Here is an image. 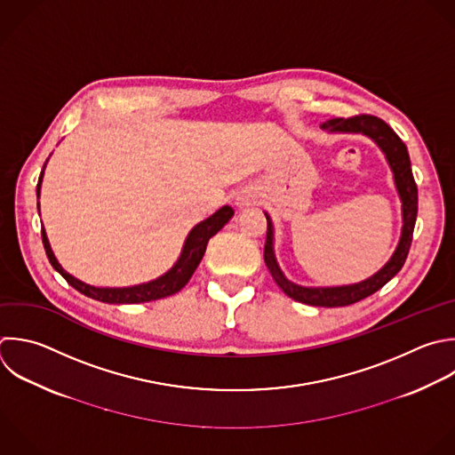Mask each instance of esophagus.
Listing matches in <instances>:
<instances>
[{"label": "esophagus", "instance_id": "obj_1", "mask_svg": "<svg viewBox=\"0 0 455 455\" xmlns=\"http://www.w3.org/2000/svg\"><path fill=\"white\" fill-rule=\"evenodd\" d=\"M235 204L238 210H243V208H249L251 204H254V196L251 192H242L238 194V197L235 199Z\"/></svg>", "mask_w": 455, "mask_h": 455}]
</instances>
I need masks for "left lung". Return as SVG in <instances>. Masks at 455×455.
<instances>
[{
	"mask_svg": "<svg viewBox=\"0 0 455 455\" xmlns=\"http://www.w3.org/2000/svg\"><path fill=\"white\" fill-rule=\"evenodd\" d=\"M327 133H359L368 139H371L377 148L384 153L386 162L393 172V181L395 188L398 192L400 203H402V233L398 245L391 258L386 261L382 268H379L373 275L366 277L364 281L354 283V284H341V286H302L293 281H290L274 252V224L268 213L267 217V242H265V265L270 270L274 281L277 286L293 300L309 304V306H320V307H339V306H348L354 304L377 290H380L391 277L398 274V270L403 267L411 240H412V231H414V222H416V213H418V188L411 172V160L405 144L398 139V135L380 119L373 116H355L348 119H331L320 126Z\"/></svg>",
	"mask_w": 455,
	"mask_h": 455,
	"instance_id": "8db88e82",
	"label": "left lung"
}]
</instances>
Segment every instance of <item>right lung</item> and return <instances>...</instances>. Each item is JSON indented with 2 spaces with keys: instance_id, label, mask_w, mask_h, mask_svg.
I'll use <instances>...</instances> for the list:
<instances>
[{
  "instance_id": "add662e5",
  "label": "right lung",
  "mask_w": 455,
  "mask_h": 455,
  "mask_svg": "<svg viewBox=\"0 0 455 455\" xmlns=\"http://www.w3.org/2000/svg\"><path fill=\"white\" fill-rule=\"evenodd\" d=\"M48 164V160H46ZM44 164V169H46ZM44 169L41 172L39 183H37V197H41V185H43V176H44ZM39 212H41V204H37ZM235 215L231 206H222L220 210H217L212 217H208L206 220L199 222L197 226L192 228V231L188 233L181 254L178 258V261L172 265V268H169L164 275L149 281V283H142V284H135V286H124V288H100V286H92L87 284L80 279H76L75 275H71L69 272L64 270V267L59 263V259L53 254V249L50 245L48 235L43 228V243L46 249V254L50 258V263L53 265V268L73 286L76 288L80 293L96 299L100 302H107V304H139V302H149V300H158L169 295L178 293L192 277V274L196 272L197 265L201 263L208 240L217 235L228 222L229 219Z\"/></svg>"
}]
</instances>
